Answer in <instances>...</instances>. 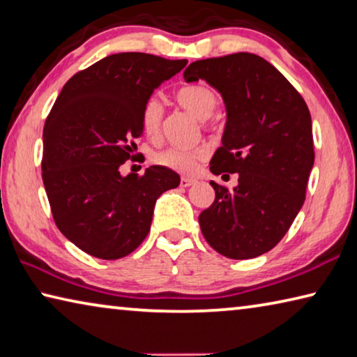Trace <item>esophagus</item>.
Masks as SVG:
<instances>
[{
  "instance_id": "obj_1",
  "label": "esophagus",
  "mask_w": 357,
  "mask_h": 357,
  "mask_svg": "<svg viewBox=\"0 0 357 357\" xmlns=\"http://www.w3.org/2000/svg\"><path fill=\"white\" fill-rule=\"evenodd\" d=\"M195 183H196V180L191 178V177H182V180H180V185H182L183 188H188V186L195 185Z\"/></svg>"
}]
</instances>
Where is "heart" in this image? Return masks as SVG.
Instances as JSON below:
<instances>
[{
  "label": "heart",
  "mask_w": 357,
  "mask_h": 357,
  "mask_svg": "<svg viewBox=\"0 0 357 357\" xmlns=\"http://www.w3.org/2000/svg\"><path fill=\"white\" fill-rule=\"evenodd\" d=\"M175 102H177L183 109L190 111L192 116H196L201 121H207L208 117L213 116L218 108V97L213 89L205 84H190L185 86L175 93ZM162 105L160 100L149 98L144 103L141 109V127L144 135L149 139L156 141L161 135V123H162ZM208 156V150L204 147L197 149H177L169 147L161 150L155 155V162L167 169H172L175 172L188 174L197 167L199 162Z\"/></svg>",
  "instance_id": "heart-1"
}]
</instances>
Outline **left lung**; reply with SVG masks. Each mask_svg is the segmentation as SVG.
Masks as SVG:
<instances>
[{
	"label": "left lung",
	"instance_id": "8db88e82",
	"mask_svg": "<svg viewBox=\"0 0 357 357\" xmlns=\"http://www.w3.org/2000/svg\"><path fill=\"white\" fill-rule=\"evenodd\" d=\"M183 78L205 79L221 92L227 122L210 171L238 174L234 191L210 182L216 196L199 215L202 235L224 257H259L284 238L304 204L315 158L307 105L252 53L191 62Z\"/></svg>",
	"mask_w": 357,
	"mask_h": 357
}]
</instances>
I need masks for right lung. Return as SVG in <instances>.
<instances>
[{
	"label": "right lung",
	"mask_w": 357,
	"mask_h": 357,
	"mask_svg": "<svg viewBox=\"0 0 357 357\" xmlns=\"http://www.w3.org/2000/svg\"><path fill=\"white\" fill-rule=\"evenodd\" d=\"M186 64L135 52L106 56L75 73L50 111L43 186L61 234L92 257L133 252L149 234L156 199L180 183L165 166L127 177L119 167L135 156L144 103Z\"/></svg>",
	"instance_id": "right-lung-1"
}]
</instances>
